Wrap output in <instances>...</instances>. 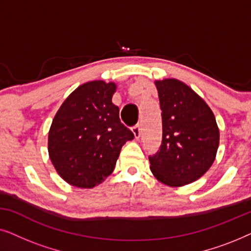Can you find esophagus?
<instances>
[{
    "instance_id": "obj_1",
    "label": "esophagus",
    "mask_w": 251,
    "mask_h": 251,
    "mask_svg": "<svg viewBox=\"0 0 251 251\" xmlns=\"http://www.w3.org/2000/svg\"><path fill=\"white\" fill-rule=\"evenodd\" d=\"M132 133L135 136L136 139H138L140 137V125H136L135 126H132Z\"/></svg>"
}]
</instances>
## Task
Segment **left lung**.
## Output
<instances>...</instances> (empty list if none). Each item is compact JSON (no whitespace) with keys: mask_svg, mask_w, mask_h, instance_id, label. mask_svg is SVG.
I'll return each mask as SVG.
<instances>
[{"mask_svg":"<svg viewBox=\"0 0 251 251\" xmlns=\"http://www.w3.org/2000/svg\"><path fill=\"white\" fill-rule=\"evenodd\" d=\"M162 113V143L151 170L168 186L193 183L214 163L219 145L215 115L200 96L176 78L155 81Z\"/></svg>","mask_w":251,"mask_h":251,"instance_id":"obj_1","label":"left lung"}]
</instances>
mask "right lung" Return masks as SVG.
<instances>
[{
  "label": "right lung",
  "instance_id": "add662e5",
  "mask_svg": "<svg viewBox=\"0 0 251 251\" xmlns=\"http://www.w3.org/2000/svg\"><path fill=\"white\" fill-rule=\"evenodd\" d=\"M115 90L113 82H87L68 96L52 120L50 160L73 186L92 188L104 181L122 146L135 137L120 121V109L112 102Z\"/></svg>",
  "mask_w": 251,
  "mask_h": 251
}]
</instances>
